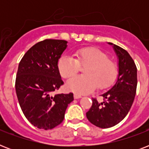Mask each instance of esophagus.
Wrapping results in <instances>:
<instances>
[{"label":"esophagus","instance_id":"1","mask_svg":"<svg viewBox=\"0 0 149 149\" xmlns=\"http://www.w3.org/2000/svg\"><path fill=\"white\" fill-rule=\"evenodd\" d=\"M82 96L79 95V94H77V93H75L74 94V98L75 99H79V98H81Z\"/></svg>","mask_w":149,"mask_h":149}]
</instances>
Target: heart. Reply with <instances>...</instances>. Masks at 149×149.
Returning <instances> with one entry per match:
<instances>
[{"label": "heart", "mask_w": 149, "mask_h": 149, "mask_svg": "<svg viewBox=\"0 0 149 149\" xmlns=\"http://www.w3.org/2000/svg\"><path fill=\"white\" fill-rule=\"evenodd\" d=\"M86 67L84 76L71 78L67 82L69 90L76 93H86L100 89L107 88L113 84L118 74V64L109 58L101 50L88 47L77 50L75 58L63 56L58 62L59 73L69 79L79 72L80 66Z\"/></svg>", "instance_id": "1"}]
</instances>
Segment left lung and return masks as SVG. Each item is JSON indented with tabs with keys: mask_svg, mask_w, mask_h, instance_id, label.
Wrapping results in <instances>:
<instances>
[{
	"mask_svg": "<svg viewBox=\"0 0 149 149\" xmlns=\"http://www.w3.org/2000/svg\"><path fill=\"white\" fill-rule=\"evenodd\" d=\"M113 47L118 58L117 82L110 91L102 94L103 102L92 98V106L86 112L89 121L100 128H108L120 123L130 111L136 93L137 67L133 58L120 46L113 45Z\"/></svg>",
	"mask_w": 149,
	"mask_h": 149,
	"instance_id": "1",
	"label": "left lung"
}]
</instances>
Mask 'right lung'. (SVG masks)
I'll return each mask as SVG.
<instances>
[{
  "label": "right lung",
  "mask_w": 149,
  "mask_h": 149,
  "mask_svg": "<svg viewBox=\"0 0 149 149\" xmlns=\"http://www.w3.org/2000/svg\"><path fill=\"white\" fill-rule=\"evenodd\" d=\"M67 42L45 39L36 43L22 57L17 69L15 90L23 113L39 129H52L63 122L73 93H52L63 85L58 58Z\"/></svg>",
  "instance_id": "1"
}]
</instances>
